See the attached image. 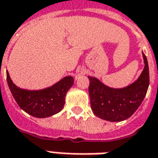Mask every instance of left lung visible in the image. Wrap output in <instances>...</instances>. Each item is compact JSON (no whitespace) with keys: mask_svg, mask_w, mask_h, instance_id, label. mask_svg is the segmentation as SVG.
Masks as SVG:
<instances>
[{"mask_svg":"<svg viewBox=\"0 0 158 158\" xmlns=\"http://www.w3.org/2000/svg\"><path fill=\"white\" fill-rule=\"evenodd\" d=\"M144 68L137 80L123 88L106 86L99 79L89 77L91 107L97 117L108 122H122L137 111L149 86L148 60L142 52Z\"/></svg>","mask_w":158,"mask_h":158,"instance_id":"obj_1","label":"left lung"}]
</instances>
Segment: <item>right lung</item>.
<instances>
[{
	"label": "right lung",
	"mask_w": 158,
	"mask_h": 158,
	"mask_svg": "<svg viewBox=\"0 0 158 158\" xmlns=\"http://www.w3.org/2000/svg\"><path fill=\"white\" fill-rule=\"evenodd\" d=\"M8 86L18 106L31 116L46 118L56 114L62 110L66 92L74 84V78L66 76L52 86L41 90L20 88L13 83L6 71Z\"/></svg>",
	"instance_id": "1"
}]
</instances>
